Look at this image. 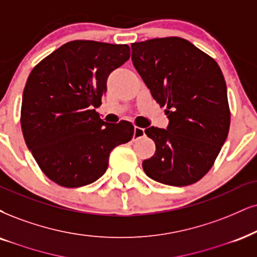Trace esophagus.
Segmentation results:
<instances>
[{"mask_svg": "<svg viewBox=\"0 0 257 257\" xmlns=\"http://www.w3.org/2000/svg\"><path fill=\"white\" fill-rule=\"evenodd\" d=\"M145 136V130L142 127H138V126H135V132H134V141H137V139L144 137Z\"/></svg>", "mask_w": 257, "mask_h": 257, "instance_id": "obj_1", "label": "esophagus"}]
</instances>
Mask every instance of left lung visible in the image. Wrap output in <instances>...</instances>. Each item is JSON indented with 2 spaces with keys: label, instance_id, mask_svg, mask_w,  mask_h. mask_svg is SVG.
Wrapping results in <instances>:
<instances>
[{
  "label": "left lung",
  "instance_id": "obj_1",
  "mask_svg": "<svg viewBox=\"0 0 257 257\" xmlns=\"http://www.w3.org/2000/svg\"><path fill=\"white\" fill-rule=\"evenodd\" d=\"M132 63L169 119L148 127L156 144L143 169L155 181L188 186L213 166L230 128L226 83L219 65L188 40L156 38L131 45Z\"/></svg>",
  "mask_w": 257,
  "mask_h": 257
}]
</instances>
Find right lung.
Wrapping results in <instances>:
<instances>
[{
  "label": "right lung",
  "mask_w": 257,
  "mask_h": 257,
  "mask_svg": "<svg viewBox=\"0 0 257 257\" xmlns=\"http://www.w3.org/2000/svg\"><path fill=\"white\" fill-rule=\"evenodd\" d=\"M130 58L127 45L74 40L37 64L21 104V130L43 173L76 188L106 173L110 151L134 137L131 122H104L101 104L110 72Z\"/></svg>",
  "instance_id": "right-lung-1"
}]
</instances>
